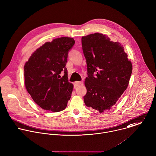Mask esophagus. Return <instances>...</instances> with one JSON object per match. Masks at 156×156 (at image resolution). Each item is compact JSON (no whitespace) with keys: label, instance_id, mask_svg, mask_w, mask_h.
<instances>
[{"label":"esophagus","instance_id":"obj_1","mask_svg":"<svg viewBox=\"0 0 156 156\" xmlns=\"http://www.w3.org/2000/svg\"><path fill=\"white\" fill-rule=\"evenodd\" d=\"M83 84V82L82 81H76L74 83V86L75 87H77V86H79L80 85H81Z\"/></svg>","mask_w":156,"mask_h":156}]
</instances>
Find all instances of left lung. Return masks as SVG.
<instances>
[{
  "mask_svg": "<svg viewBox=\"0 0 156 156\" xmlns=\"http://www.w3.org/2000/svg\"><path fill=\"white\" fill-rule=\"evenodd\" d=\"M87 63L85 105L101 113L109 110L126 89L133 66L120 42L101 33L81 38Z\"/></svg>",
  "mask_w": 156,
  "mask_h": 156,
  "instance_id": "8db88e82",
  "label": "left lung"
}]
</instances>
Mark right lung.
Instances as JSON below:
<instances>
[{"instance_id": "right-lung-1", "label": "right lung", "mask_w": 156, "mask_h": 156, "mask_svg": "<svg viewBox=\"0 0 156 156\" xmlns=\"http://www.w3.org/2000/svg\"><path fill=\"white\" fill-rule=\"evenodd\" d=\"M72 37H62L45 42L24 66L25 85L34 101L44 110L58 112L66 109L73 84L69 82L66 65L75 44ZM64 73L62 77L60 74Z\"/></svg>"}]
</instances>
